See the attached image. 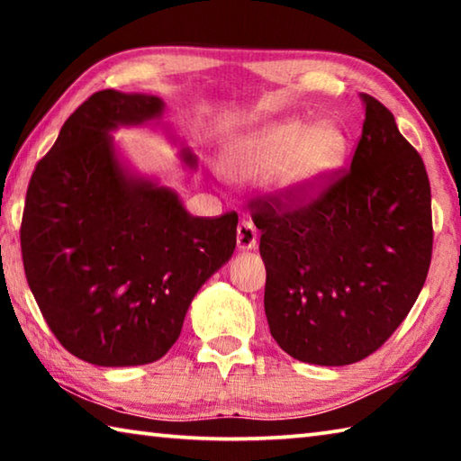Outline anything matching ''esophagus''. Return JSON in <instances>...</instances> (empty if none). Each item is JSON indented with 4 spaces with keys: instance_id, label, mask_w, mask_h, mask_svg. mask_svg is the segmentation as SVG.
Here are the masks:
<instances>
[{
    "instance_id": "1",
    "label": "esophagus",
    "mask_w": 461,
    "mask_h": 461,
    "mask_svg": "<svg viewBox=\"0 0 461 461\" xmlns=\"http://www.w3.org/2000/svg\"><path fill=\"white\" fill-rule=\"evenodd\" d=\"M256 241H258V233H256V228L252 221L241 220L238 223L236 230V244L240 249H252L256 248Z\"/></svg>"
}]
</instances>
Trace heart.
Instances as JSON below:
<instances>
[{
  "instance_id": "1",
  "label": "heart",
  "mask_w": 461,
  "mask_h": 461,
  "mask_svg": "<svg viewBox=\"0 0 461 461\" xmlns=\"http://www.w3.org/2000/svg\"><path fill=\"white\" fill-rule=\"evenodd\" d=\"M348 156V136L331 122L285 118L256 130L231 148L230 170L238 178H268L291 203H305L323 189Z\"/></svg>"
}]
</instances>
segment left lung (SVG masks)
<instances>
[{"label": "left lung", "instance_id": "obj_1", "mask_svg": "<svg viewBox=\"0 0 461 461\" xmlns=\"http://www.w3.org/2000/svg\"><path fill=\"white\" fill-rule=\"evenodd\" d=\"M362 104L349 170L309 203L252 201L270 333L299 362L348 366L376 352L415 305L431 264L423 158L378 99L362 93Z\"/></svg>", "mask_w": 461, "mask_h": 461}]
</instances>
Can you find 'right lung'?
<instances>
[{
  "instance_id": "add662e5",
  "label": "right lung",
  "mask_w": 461,
  "mask_h": 461,
  "mask_svg": "<svg viewBox=\"0 0 461 461\" xmlns=\"http://www.w3.org/2000/svg\"><path fill=\"white\" fill-rule=\"evenodd\" d=\"M162 99L97 91L30 178L20 244L30 291L62 348L95 366L160 360L203 283L231 258L238 215L193 217L178 194L120 165L109 131ZM194 167V156L183 150Z\"/></svg>"
}]
</instances>
